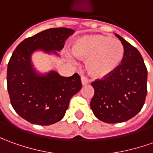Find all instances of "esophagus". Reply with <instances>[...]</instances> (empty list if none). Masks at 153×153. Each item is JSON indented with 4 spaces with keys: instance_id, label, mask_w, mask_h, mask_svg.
Returning a JSON list of instances; mask_svg holds the SVG:
<instances>
[{
    "instance_id": "obj_1",
    "label": "esophagus",
    "mask_w": 153,
    "mask_h": 153,
    "mask_svg": "<svg viewBox=\"0 0 153 153\" xmlns=\"http://www.w3.org/2000/svg\"><path fill=\"white\" fill-rule=\"evenodd\" d=\"M81 83H82V85H83V86L86 85L88 84V79L85 76H82L81 77Z\"/></svg>"
}]
</instances>
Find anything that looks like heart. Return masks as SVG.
<instances>
[{
    "label": "heart",
    "instance_id": "b5f03b06",
    "mask_svg": "<svg viewBox=\"0 0 153 153\" xmlns=\"http://www.w3.org/2000/svg\"><path fill=\"white\" fill-rule=\"evenodd\" d=\"M71 50L78 59L86 60V70L95 79L111 75L125 58V48L120 41L100 34L78 38L73 42ZM67 58L73 61L69 54H67Z\"/></svg>",
    "mask_w": 153,
    "mask_h": 153
}]
</instances>
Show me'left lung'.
Wrapping results in <instances>:
<instances>
[{
	"instance_id": "left-lung-1",
	"label": "left lung",
	"mask_w": 153,
	"mask_h": 153,
	"mask_svg": "<svg viewBox=\"0 0 153 153\" xmlns=\"http://www.w3.org/2000/svg\"><path fill=\"white\" fill-rule=\"evenodd\" d=\"M125 48V58L111 75L91 85L94 94L90 108L99 120L120 123L131 119L142 110L146 96L147 70L140 52L116 34Z\"/></svg>"
}]
</instances>
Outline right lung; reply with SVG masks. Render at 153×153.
Segmentation results:
<instances>
[{"instance_id": "obj_1", "label": "right lung", "mask_w": 153, "mask_h": 153, "mask_svg": "<svg viewBox=\"0 0 153 153\" xmlns=\"http://www.w3.org/2000/svg\"><path fill=\"white\" fill-rule=\"evenodd\" d=\"M74 30L47 29L26 38L16 47L7 66V90L11 104L22 118L32 124L49 126L63 119L73 95L81 90L80 77L61 76L51 70L41 74L32 55L37 51L59 56L64 42Z\"/></svg>"}]
</instances>
